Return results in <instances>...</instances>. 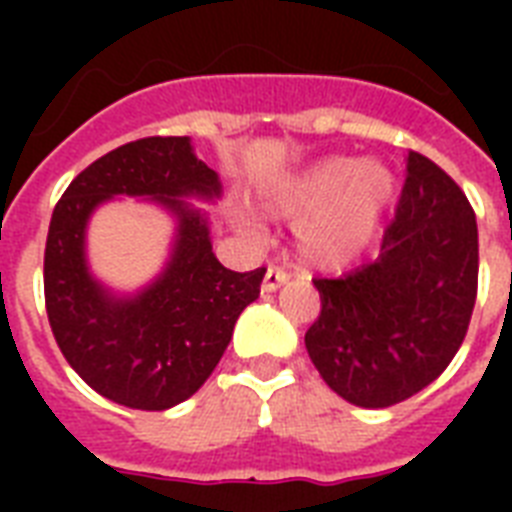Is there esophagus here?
Returning <instances> with one entry per match:
<instances>
[{
    "label": "esophagus",
    "mask_w": 512,
    "mask_h": 512,
    "mask_svg": "<svg viewBox=\"0 0 512 512\" xmlns=\"http://www.w3.org/2000/svg\"><path fill=\"white\" fill-rule=\"evenodd\" d=\"M289 281V273H284L281 268H268L263 279V292H276Z\"/></svg>",
    "instance_id": "obj_1"
}]
</instances>
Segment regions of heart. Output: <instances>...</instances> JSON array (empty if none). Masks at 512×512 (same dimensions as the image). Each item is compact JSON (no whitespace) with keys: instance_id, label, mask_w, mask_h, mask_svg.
I'll use <instances>...</instances> for the list:
<instances>
[{"instance_id":"b5f03b06","label":"heart","mask_w":512,"mask_h":512,"mask_svg":"<svg viewBox=\"0 0 512 512\" xmlns=\"http://www.w3.org/2000/svg\"><path fill=\"white\" fill-rule=\"evenodd\" d=\"M393 193L396 180L382 164L327 156L276 180L265 191V207L279 217H300V257L313 268L337 271L369 244Z\"/></svg>"}]
</instances>
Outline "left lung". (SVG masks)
Wrapping results in <instances>:
<instances>
[{
    "label": "left lung",
    "instance_id": "8db88e82",
    "mask_svg": "<svg viewBox=\"0 0 512 512\" xmlns=\"http://www.w3.org/2000/svg\"><path fill=\"white\" fill-rule=\"evenodd\" d=\"M313 284L321 316L305 348L337 396L385 409L428 388L460 350L476 305L478 225L460 185L409 151L380 255Z\"/></svg>",
    "mask_w": 512,
    "mask_h": 512
}]
</instances>
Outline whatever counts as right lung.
Returning <instances> with one entry per match:
<instances>
[{
    "instance_id": "1",
    "label": "right lung",
    "mask_w": 512,
    "mask_h": 512,
    "mask_svg": "<svg viewBox=\"0 0 512 512\" xmlns=\"http://www.w3.org/2000/svg\"><path fill=\"white\" fill-rule=\"evenodd\" d=\"M223 183L191 138H143L74 177L52 212L44 303L58 348L92 390L127 409H172L215 372L241 311L260 297L265 268L228 271L212 252L209 212ZM114 198L148 200L173 220L163 271L132 293L89 265L91 215Z\"/></svg>"
}]
</instances>
